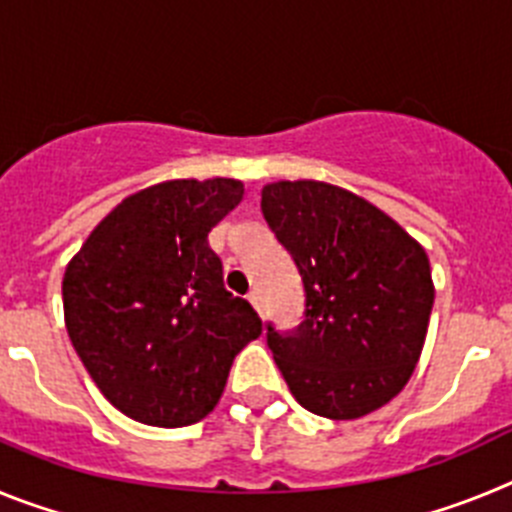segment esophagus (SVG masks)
Returning a JSON list of instances; mask_svg holds the SVG:
<instances>
[{
	"mask_svg": "<svg viewBox=\"0 0 512 512\" xmlns=\"http://www.w3.org/2000/svg\"><path fill=\"white\" fill-rule=\"evenodd\" d=\"M248 302H251V305L256 307V310H261V295H259V292H256V289H253L251 295H248Z\"/></svg>",
	"mask_w": 512,
	"mask_h": 512,
	"instance_id": "34e87169",
	"label": "esophagus"
}]
</instances>
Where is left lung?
Returning a JSON list of instances; mask_svg holds the SVG:
<instances>
[{"label": "left lung", "mask_w": 512, "mask_h": 512, "mask_svg": "<svg viewBox=\"0 0 512 512\" xmlns=\"http://www.w3.org/2000/svg\"><path fill=\"white\" fill-rule=\"evenodd\" d=\"M261 212L305 284L295 333H266L289 392L330 420L374 413L400 395L423 351L436 297L428 253L336 184H266Z\"/></svg>", "instance_id": "1"}]
</instances>
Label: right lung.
<instances>
[{
	"label": "right lung",
	"instance_id": "right-lung-1",
	"mask_svg": "<svg viewBox=\"0 0 512 512\" xmlns=\"http://www.w3.org/2000/svg\"><path fill=\"white\" fill-rule=\"evenodd\" d=\"M238 179H171L130 194L63 274V318L81 364L120 413L158 428L215 410L261 318L223 284L207 235L241 205Z\"/></svg>",
	"mask_w": 512,
	"mask_h": 512
}]
</instances>
